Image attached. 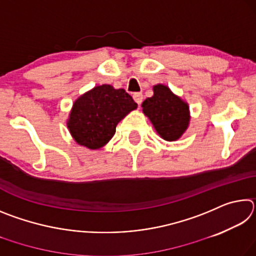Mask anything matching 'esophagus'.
Here are the masks:
<instances>
[{
    "label": "esophagus",
    "mask_w": 256,
    "mask_h": 256,
    "mask_svg": "<svg viewBox=\"0 0 256 256\" xmlns=\"http://www.w3.org/2000/svg\"><path fill=\"white\" fill-rule=\"evenodd\" d=\"M133 99H134V102L138 104V105H141L142 100H144V96H142L141 92H136V94H133Z\"/></svg>",
    "instance_id": "esophagus-1"
}]
</instances>
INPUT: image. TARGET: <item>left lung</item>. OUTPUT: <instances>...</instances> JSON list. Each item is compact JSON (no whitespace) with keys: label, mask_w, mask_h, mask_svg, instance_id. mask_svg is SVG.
I'll return each instance as SVG.
<instances>
[{"label":"left lung","mask_w":256,"mask_h":256,"mask_svg":"<svg viewBox=\"0 0 256 256\" xmlns=\"http://www.w3.org/2000/svg\"><path fill=\"white\" fill-rule=\"evenodd\" d=\"M144 112L154 124L156 131L164 140L175 141L188 128V106L175 96L168 86H154V96L142 102Z\"/></svg>","instance_id":"obj_1"}]
</instances>
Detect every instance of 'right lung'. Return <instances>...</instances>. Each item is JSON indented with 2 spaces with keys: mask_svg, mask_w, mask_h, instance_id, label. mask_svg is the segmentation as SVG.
<instances>
[{
  "mask_svg": "<svg viewBox=\"0 0 256 256\" xmlns=\"http://www.w3.org/2000/svg\"><path fill=\"white\" fill-rule=\"evenodd\" d=\"M136 107L124 89L110 84L94 86L74 102L68 128L78 144L99 149L114 136L120 120Z\"/></svg>",
  "mask_w": 256,
  "mask_h": 256,
  "instance_id": "add662e5",
  "label": "right lung"
}]
</instances>
